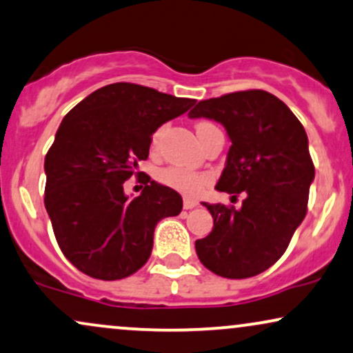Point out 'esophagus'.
<instances>
[{
  "label": "esophagus",
  "instance_id": "34e87169",
  "mask_svg": "<svg viewBox=\"0 0 353 353\" xmlns=\"http://www.w3.org/2000/svg\"><path fill=\"white\" fill-rule=\"evenodd\" d=\"M196 206H198V203H194V201H191V199L185 198V201H183V210H193V208H196Z\"/></svg>",
  "mask_w": 353,
  "mask_h": 353
}]
</instances>
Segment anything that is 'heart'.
<instances>
[{
  "label": "heart",
  "instance_id": "1",
  "mask_svg": "<svg viewBox=\"0 0 353 353\" xmlns=\"http://www.w3.org/2000/svg\"><path fill=\"white\" fill-rule=\"evenodd\" d=\"M210 123H198L196 129H201ZM162 136V129H159L154 136V142H157ZM160 181L165 183L170 188L181 191V193L188 194V196H198L204 190V186L210 183V176L201 175V173L188 172L185 168H167L160 173Z\"/></svg>",
  "mask_w": 353,
  "mask_h": 353
}]
</instances>
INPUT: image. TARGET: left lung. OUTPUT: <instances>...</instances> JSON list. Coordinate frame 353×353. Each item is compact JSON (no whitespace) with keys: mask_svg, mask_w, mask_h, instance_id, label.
I'll return each mask as SVG.
<instances>
[{"mask_svg":"<svg viewBox=\"0 0 353 353\" xmlns=\"http://www.w3.org/2000/svg\"><path fill=\"white\" fill-rule=\"evenodd\" d=\"M188 116L224 125L232 145L216 190L245 194L241 210L203 203L214 225L194 243L198 259L230 280L259 275L285 254L306 216L314 180L306 130L281 99L263 90L204 99Z\"/></svg>","mask_w":353,"mask_h":353,"instance_id":"left-lung-1","label":"left lung"}]
</instances>
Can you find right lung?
<instances>
[{"mask_svg": "<svg viewBox=\"0 0 353 353\" xmlns=\"http://www.w3.org/2000/svg\"><path fill=\"white\" fill-rule=\"evenodd\" d=\"M196 103L134 83H112L86 97L63 117L46 155V210L60 250L98 280H121L145 265L160 219L180 214L175 190L137 172L152 134ZM143 181L129 200L123 181Z\"/></svg>", "mask_w": 353, "mask_h": 353, "instance_id": "right-lung-1", "label": "right lung"}]
</instances>
